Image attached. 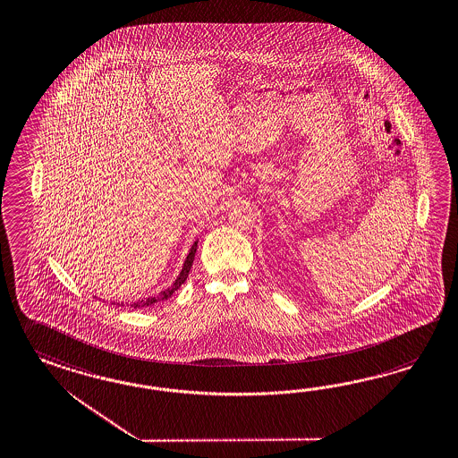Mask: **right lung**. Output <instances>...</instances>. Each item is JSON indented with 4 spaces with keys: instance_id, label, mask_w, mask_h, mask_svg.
Here are the masks:
<instances>
[{
    "instance_id": "obj_1",
    "label": "right lung",
    "mask_w": 458,
    "mask_h": 458,
    "mask_svg": "<svg viewBox=\"0 0 458 458\" xmlns=\"http://www.w3.org/2000/svg\"><path fill=\"white\" fill-rule=\"evenodd\" d=\"M196 249H198V241L192 244L191 247V250H189L188 258L184 260V266H182V270H181V274L177 276L176 281L174 284L171 285V287H167L165 291H163L161 293H157V295H154V297H148V299H142V301H138V302H132L131 307H134V309H142V307H149V305L157 304V302H163L165 299H169L173 293H176L177 289L186 282L189 276V270L192 267V260H194V256H196Z\"/></svg>"
}]
</instances>
